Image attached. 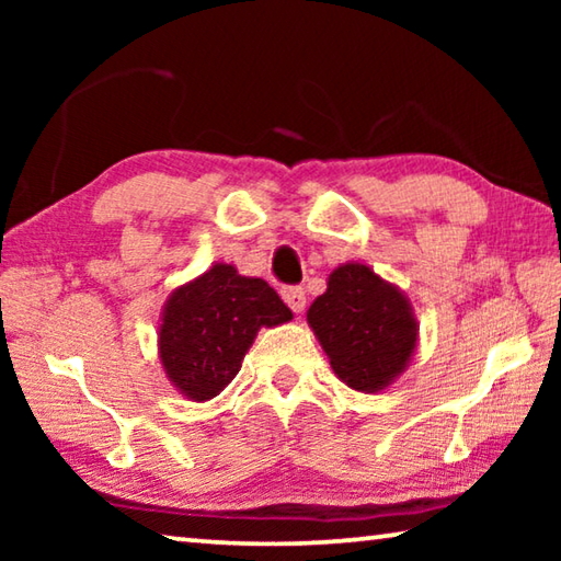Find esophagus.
Here are the masks:
<instances>
[{
    "instance_id": "esophagus-1",
    "label": "esophagus",
    "mask_w": 561,
    "mask_h": 561,
    "mask_svg": "<svg viewBox=\"0 0 561 561\" xmlns=\"http://www.w3.org/2000/svg\"><path fill=\"white\" fill-rule=\"evenodd\" d=\"M282 299L287 301V307L294 311V314H301L304 307H307V294H304L301 287H287L282 291Z\"/></svg>"
}]
</instances>
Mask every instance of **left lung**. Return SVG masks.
Returning <instances> with one entry per match:
<instances>
[{
  "label": "left lung",
  "mask_w": 561,
  "mask_h": 561,
  "mask_svg": "<svg viewBox=\"0 0 561 561\" xmlns=\"http://www.w3.org/2000/svg\"><path fill=\"white\" fill-rule=\"evenodd\" d=\"M307 321L334 374L360 393H381L401 376L417 346V319L396 284L360 262L329 274Z\"/></svg>",
  "instance_id": "obj_1"
}]
</instances>
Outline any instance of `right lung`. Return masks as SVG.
Here are the masks:
<instances>
[{
    "label": "right lung",
    "instance_id": "obj_1",
    "mask_svg": "<svg viewBox=\"0 0 561 561\" xmlns=\"http://www.w3.org/2000/svg\"><path fill=\"white\" fill-rule=\"evenodd\" d=\"M291 317L267 282L215 262L170 291L158 327V358L187 401H210L240 371L257 331L287 324Z\"/></svg>",
    "mask_w": 561,
    "mask_h": 561
}]
</instances>
